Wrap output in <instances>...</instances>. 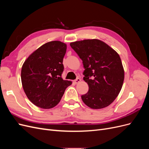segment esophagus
<instances>
[{"instance_id":"1","label":"esophagus","mask_w":149,"mask_h":149,"mask_svg":"<svg viewBox=\"0 0 149 149\" xmlns=\"http://www.w3.org/2000/svg\"><path fill=\"white\" fill-rule=\"evenodd\" d=\"M80 81H81V79H80V78H76V79H75V80L74 81V83H76V84H78V83H79Z\"/></svg>"}]
</instances>
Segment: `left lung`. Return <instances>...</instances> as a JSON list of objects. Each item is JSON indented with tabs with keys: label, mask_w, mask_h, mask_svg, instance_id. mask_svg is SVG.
I'll use <instances>...</instances> for the list:
<instances>
[{
	"label": "left lung",
	"mask_w": 149,
	"mask_h": 149,
	"mask_svg": "<svg viewBox=\"0 0 149 149\" xmlns=\"http://www.w3.org/2000/svg\"><path fill=\"white\" fill-rule=\"evenodd\" d=\"M83 61V80L88 92L81 96L91 109L104 108L118 97L123 87L124 70L119 54L98 39H88L70 43Z\"/></svg>",
	"instance_id": "1"
}]
</instances>
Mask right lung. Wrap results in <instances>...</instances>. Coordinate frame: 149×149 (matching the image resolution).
<instances>
[{
	"label": "right lung",
	"mask_w": 149,
	"mask_h": 149,
	"mask_svg": "<svg viewBox=\"0 0 149 149\" xmlns=\"http://www.w3.org/2000/svg\"><path fill=\"white\" fill-rule=\"evenodd\" d=\"M66 47L60 41L47 42L31 53L22 65V87L29 100L37 107L48 109L56 106L72 84L61 78Z\"/></svg>",
	"instance_id": "1"
}]
</instances>
